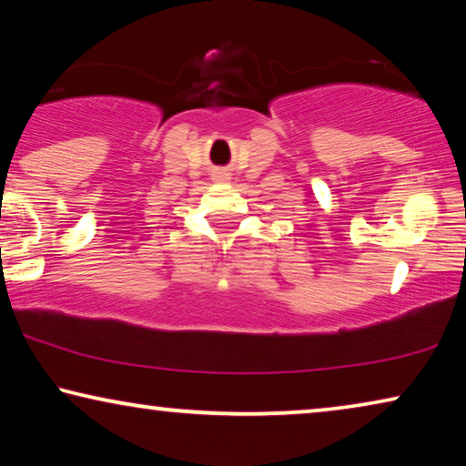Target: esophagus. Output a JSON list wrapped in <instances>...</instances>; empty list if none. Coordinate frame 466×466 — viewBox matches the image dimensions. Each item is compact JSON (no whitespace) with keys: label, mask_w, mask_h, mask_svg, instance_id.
I'll list each match as a JSON object with an SVG mask.
<instances>
[{"label":"esophagus","mask_w":466,"mask_h":466,"mask_svg":"<svg viewBox=\"0 0 466 466\" xmlns=\"http://www.w3.org/2000/svg\"><path fill=\"white\" fill-rule=\"evenodd\" d=\"M215 179H228V173H224V171H219L218 176H215Z\"/></svg>","instance_id":"esophagus-1"}]
</instances>
